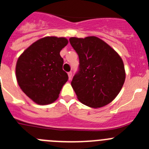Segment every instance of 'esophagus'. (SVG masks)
Masks as SVG:
<instances>
[{
	"label": "esophagus",
	"mask_w": 149,
	"mask_h": 149,
	"mask_svg": "<svg viewBox=\"0 0 149 149\" xmlns=\"http://www.w3.org/2000/svg\"><path fill=\"white\" fill-rule=\"evenodd\" d=\"M68 74V78H69V79L70 80L72 79V72H69Z\"/></svg>",
	"instance_id": "obj_1"
}]
</instances>
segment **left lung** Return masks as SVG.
Masks as SVG:
<instances>
[{
	"instance_id": "8db88e82",
	"label": "left lung",
	"mask_w": 149,
	"mask_h": 149,
	"mask_svg": "<svg viewBox=\"0 0 149 149\" xmlns=\"http://www.w3.org/2000/svg\"><path fill=\"white\" fill-rule=\"evenodd\" d=\"M69 40L79 58V70L71 81L78 100L91 108L105 106L116 97L125 82L123 59L96 36Z\"/></svg>"
}]
</instances>
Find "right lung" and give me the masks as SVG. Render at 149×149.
I'll use <instances>...</instances> for the list:
<instances>
[{"label": "right lung", "mask_w": 149, "mask_h": 149, "mask_svg": "<svg viewBox=\"0 0 149 149\" xmlns=\"http://www.w3.org/2000/svg\"><path fill=\"white\" fill-rule=\"evenodd\" d=\"M65 38L47 36L36 41L19 56L15 75L20 88L36 104H48L58 98L68 76L62 69L60 51Z\"/></svg>", "instance_id": "obj_1"}]
</instances>
